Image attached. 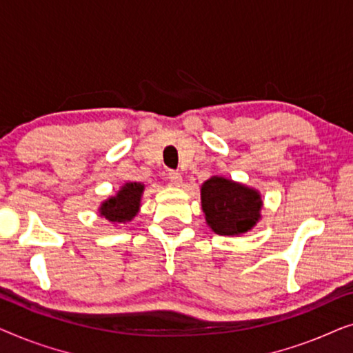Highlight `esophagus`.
Listing matches in <instances>:
<instances>
[{
    "label": "esophagus",
    "instance_id": "1",
    "mask_svg": "<svg viewBox=\"0 0 353 353\" xmlns=\"http://www.w3.org/2000/svg\"><path fill=\"white\" fill-rule=\"evenodd\" d=\"M167 180H168V186H180L183 181L181 175L178 172H168Z\"/></svg>",
    "mask_w": 353,
    "mask_h": 353
}]
</instances>
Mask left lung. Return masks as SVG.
<instances>
[{
	"mask_svg": "<svg viewBox=\"0 0 353 353\" xmlns=\"http://www.w3.org/2000/svg\"><path fill=\"white\" fill-rule=\"evenodd\" d=\"M201 202L207 225L221 236H238L252 230L263 205L257 190L223 176H212L202 185Z\"/></svg>",
	"mask_w": 353,
	"mask_h": 353,
	"instance_id": "obj_1",
	"label": "left lung"
}]
</instances>
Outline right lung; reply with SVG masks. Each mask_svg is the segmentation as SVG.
I'll return each instance as SVG.
<instances>
[{"label":"right lung","instance_id":"1","mask_svg":"<svg viewBox=\"0 0 353 353\" xmlns=\"http://www.w3.org/2000/svg\"><path fill=\"white\" fill-rule=\"evenodd\" d=\"M143 191L144 185H141V183H125L117 194L109 197L108 201H104L101 204V216L112 221V223H127V221H132L133 216L138 214L139 205H141L139 202H141Z\"/></svg>","mask_w":353,"mask_h":353}]
</instances>
